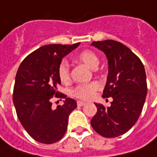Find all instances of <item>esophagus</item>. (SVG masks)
<instances>
[{
  "instance_id": "esophagus-1",
  "label": "esophagus",
  "mask_w": 157,
  "mask_h": 157,
  "mask_svg": "<svg viewBox=\"0 0 157 157\" xmlns=\"http://www.w3.org/2000/svg\"><path fill=\"white\" fill-rule=\"evenodd\" d=\"M86 104V102L85 101H77V105L79 106V107H82V106H84Z\"/></svg>"
}]
</instances>
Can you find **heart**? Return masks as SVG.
I'll list each match as a JSON object with an SVG mask.
<instances>
[{
  "instance_id": "b5f03b06",
  "label": "heart",
  "mask_w": 157,
  "mask_h": 157,
  "mask_svg": "<svg viewBox=\"0 0 157 157\" xmlns=\"http://www.w3.org/2000/svg\"><path fill=\"white\" fill-rule=\"evenodd\" d=\"M77 60L82 62L87 67L95 69L99 64V59L95 53L91 50L86 49L82 51L77 56ZM58 75L61 82L67 83L70 80V69L67 61H62L58 67ZM101 88V84L97 82H93L90 83L80 84L76 86L72 91L74 96L82 100H91L95 97L96 91Z\"/></svg>"
}]
</instances>
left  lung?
<instances>
[{
  "instance_id": "8db88e82",
  "label": "left lung",
  "mask_w": 157,
  "mask_h": 157,
  "mask_svg": "<svg viewBox=\"0 0 157 157\" xmlns=\"http://www.w3.org/2000/svg\"><path fill=\"white\" fill-rule=\"evenodd\" d=\"M91 45L107 56L109 73L102 96L113 101L108 108L95 103L97 112L90 123L101 136L116 137L135 125L143 110L147 95L145 69L141 60L119 41H93Z\"/></svg>"
}]
</instances>
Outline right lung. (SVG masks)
I'll use <instances>...</instances> for the list:
<instances>
[{
    "mask_svg": "<svg viewBox=\"0 0 157 157\" xmlns=\"http://www.w3.org/2000/svg\"><path fill=\"white\" fill-rule=\"evenodd\" d=\"M73 45L49 44L31 53L21 63L15 76L13 101L25 130L35 141L51 144L61 140L67 130L68 116L76 101L57 91L61 84L58 67ZM65 98L64 104L52 109V98Z\"/></svg>",
    "mask_w": 157,
    "mask_h": 157,
    "instance_id": "add662e5",
    "label": "right lung"
}]
</instances>
